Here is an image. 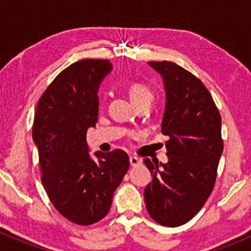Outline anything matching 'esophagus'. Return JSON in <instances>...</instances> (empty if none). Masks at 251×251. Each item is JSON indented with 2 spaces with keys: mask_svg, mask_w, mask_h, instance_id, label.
I'll use <instances>...</instances> for the list:
<instances>
[{
  "mask_svg": "<svg viewBox=\"0 0 251 251\" xmlns=\"http://www.w3.org/2000/svg\"><path fill=\"white\" fill-rule=\"evenodd\" d=\"M140 163H142V160L139 159V158L134 157V155H132V157H129V164H131V166H138L140 165Z\"/></svg>",
  "mask_w": 251,
  "mask_h": 251,
  "instance_id": "esophagus-1",
  "label": "esophagus"
}]
</instances>
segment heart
<instances>
[{
	"mask_svg": "<svg viewBox=\"0 0 251 251\" xmlns=\"http://www.w3.org/2000/svg\"><path fill=\"white\" fill-rule=\"evenodd\" d=\"M128 96L134 106L142 102H152V99H153V93L151 89L142 82L132 83L128 87Z\"/></svg>",
	"mask_w": 251,
	"mask_h": 251,
	"instance_id": "heart-1",
	"label": "heart"
}]
</instances>
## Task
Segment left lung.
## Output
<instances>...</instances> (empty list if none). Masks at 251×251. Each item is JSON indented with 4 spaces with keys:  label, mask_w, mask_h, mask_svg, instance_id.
<instances>
[{
    "label": "left lung",
    "mask_w": 251,
    "mask_h": 251,
    "mask_svg": "<svg viewBox=\"0 0 251 251\" xmlns=\"http://www.w3.org/2000/svg\"><path fill=\"white\" fill-rule=\"evenodd\" d=\"M166 91L162 132L169 162L144 164L152 175L145 188L146 209L164 226H179L203 208L215 186L223 152L222 120L204 83L177 63L150 61Z\"/></svg>",
    "instance_id": "obj_1"
}]
</instances>
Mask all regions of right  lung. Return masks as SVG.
Listing matches in <instances>:
<instances>
[{
    "instance_id": "right-lung-1",
    "label": "right lung",
    "mask_w": 251,
    "mask_h": 251,
    "mask_svg": "<svg viewBox=\"0 0 251 251\" xmlns=\"http://www.w3.org/2000/svg\"><path fill=\"white\" fill-rule=\"evenodd\" d=\"M112 70L109 60L83 59L65 68L37 102L33 140L42 185L57 211L79 226L102 220L129 168L123 150L88 154L86 134L98 122V87Z\"/></svg>"
}]
</instances>
